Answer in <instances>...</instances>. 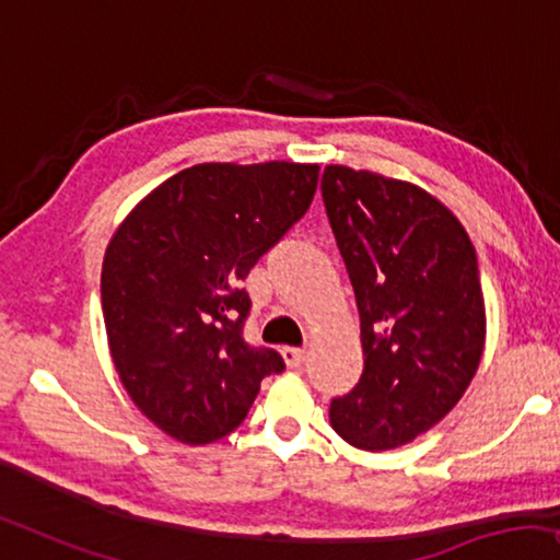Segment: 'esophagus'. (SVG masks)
<instances>
[{"mask_svg":"<svg viewBox=\"0 0 560 560\" xmlns=\"http://www.w3.org/2000/svg\"><path fill=\"white\" fill-rule=\"evenodd\" d=\"M281 355H283V360H287L289 368H302L306 352L302 348H283Z\"/></svg>","mask_w":560,"mask_h":560,"instance_id":"esophagus-1","label":"esophagus"}]
</instances>
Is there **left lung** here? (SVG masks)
Wrapping results in <instances>:
<instances>
[{
	"mask_svg": "<svg viewBox=\"0 0 560 560\" xmlns=\"http://www.w3.org/2000/svg\"><path fill=\"white\" fill-rule=\"evenodd\" d=\"M329 225L360 312L365 368L329 421L365 452L404 446L467 390L485 348V296L467 231L421 187L329 164Z\"/></svg>",
	"mask_w": 560,
	"mask_h": 560,
	"instance_id": "1",
	"label": "left lung"
}]
</instances>
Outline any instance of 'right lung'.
I'll use <instances>...</instances> for the list:
<instances>
[{
	"label": "right lung",
	"instance_id": "right-lung-1",
	"mask_svg": "<svg viewBox=\"0 0 560 560\" xmlns=\"http://www.w3.org/2000/svg\"><path fill=\"white\" fill-rule=\"evenodd\" d=\"M317 164H195L147 195L106 248L101 304L114 365L139 411L183 444L246 419L283 358L243 340V281L310 210Z\"/></svg>",
	"mask_w": 560,
	"mask_h": 560
}]
</instances>
